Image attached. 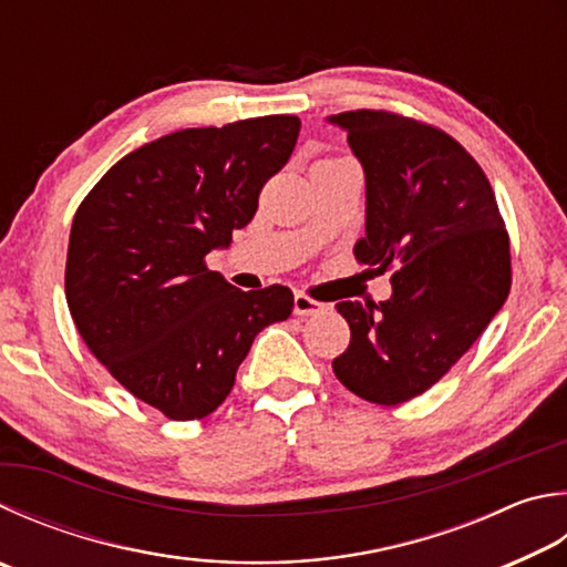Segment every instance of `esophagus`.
Segmentation results:
<instances>
[{
  "label": "esophagus",
  "mask_w": 567,
  "mask_h": 567,
  "mask_svg": "<svg viewBox=\"0 0 567 567\" xmlns=\"http://www.w3.org/2000/svg\"><path fill=\"white\" fill-rule=\"evenodd\" d=\"M319 312H324L322 302H317V300H312V297H307L302 292L295 295V315L310 317V315H319Z\"/></svg>",
  "instance_id": "1"
}]
</instances>
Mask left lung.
Instances as JSON below:
<instances>
[{
	"instance_id": "1",
	"label": "left lung",
	"mask_w": 567,
	"mask_h": 567,
	"mask_svg": "<svg viewBox=\"0 0 567 567\" xmlns=\"http://www.w3.org/2000/svg\"><path fill=\"white\" fill-rule=\"evenodd\" d=\"M367 178L354 257L391 275L386 302H339L349 347L332 369L372 404L424 394L468 352L511 290V245L486 173L441 128L389 111H344Z\"/></svg>"
}]
</instances>
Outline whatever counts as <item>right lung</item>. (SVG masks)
<instances>
[{"label": "right lung", "instance_id": "obj_1", "mask_svg": "<svg viewBox=\"0 0 567 567\" xmlns=\"http://www.w3.org/2000/svg\"><path fill=\"white\" fill-rule=\"evenodd\" d=\"M300 136L297 116L183 128L123 156L71 223L66 302L118 384L168 419L213 414L252 339L292 312L282 285L243 292L205 265L257 210Z\"/></svg>", "mask_w": 567, "mask_h": 567}]
</instances>
